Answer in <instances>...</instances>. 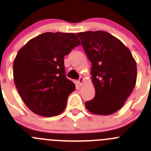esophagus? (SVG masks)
<instances>
[{
    "instance_id": "1",
    "label": "esophagus",
    "mask_w": 151,
    "mask_h": 151,
    "mask_svg": "<svg viewBox=\"0 0 151 151\" xmlns=\"http://www.w3.org/2000/svg\"><path fill=\"white\" fill-rule=\"evenodd\" d=\"M83 81H84L83 77H81V78L78 80V81H77V83H78L80 86H81L83 84Z\"/></svg>"
}]
</instances>
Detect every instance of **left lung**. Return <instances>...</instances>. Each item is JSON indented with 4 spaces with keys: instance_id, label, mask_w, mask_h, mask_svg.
<instances>
[{
    "instance_id": "1",
    "label": "left lung",
    "mask_w": 151,
    "mask_h": 151,
    "mask_svg": "<svg viewBox=\"0 0 151 151\" xmlns=\"http://www.w3.org/2000/svg\"><path fill=\"white\" fill-rule=\"evenodd\" d=\"M92 63L94 99L85 103L89 112L110 115L124 105L136 83L137 66L130 50L104 31L77 34Z\"/></svg>"
}]
</instances>
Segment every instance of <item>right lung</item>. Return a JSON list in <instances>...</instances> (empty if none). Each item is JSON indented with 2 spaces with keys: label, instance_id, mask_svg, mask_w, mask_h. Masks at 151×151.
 Segmentation results:
<instances>
[{
  "label": "right lung",
  "instance_id": "right-lung-1",
  "mask_svg": "<svg viewBox=\"0 0 151 151\" xmlns=\"http://www.w3.org/2000/svg\"><path fill=\"white\" fill-rule=\"evenodd\" d=\"M81 41L74 33L46 32L30 40L13 62V78L22 99L36 114H60L75 84L65 76L64 57Z\"/></svg>",
  "mask_w": 151,
  "mask_h": 151
}]
</instances>
